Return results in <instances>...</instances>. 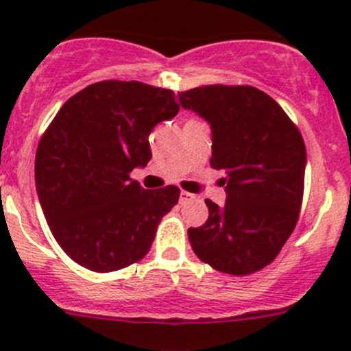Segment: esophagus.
Masks as SVG:
<instances>
[{
    "mask_svg": "<svg viewBox=\"0 0 351 351\" xmlns=\"http://www.w3.org/2000/svg\"><path fill=\"white\" fill-rule=\"evenodd\" d=\"M193 198H195V195H192V193L182 192V193H180V204L185 205V204H189V202H192Z\"/></svg>",
    "mask_w": 351,
    "mask_h": 351,
    "instance_id": "esophagus-1",
    "label": "esophagus"
}]
</instances>
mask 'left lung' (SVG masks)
<instances>
[{
  "label": "left lung",
  "instance_id": "obj_1",
  "mask_svg": "<svg viewBox=\"0 0 351 351\" xmlns=\"http://www.w3.org/2000/svg\"><path fill=\"white\" fill-rule=\"evenodd\" d=\"M178 97L210 123V166L226 173L228 193L224 207L205 200L207 222L189 229L193 253L222 274H254L277 258L295 229L306 173L302 136L254 86L205 84Z\"/></svg>",
  "mask_w": 351,
  "mask_h": 351
}]
</instances>
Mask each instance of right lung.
Instances as JSON below:
<instances>
[{
    "label": "right lung",
    "mask_w": 351,
    "mask_h": 351,
    "mask_svg": "<svg viewBox=\"0 0 351 351\" xmlns=\"http://www.w3.org/2000/svg\"><path fill=\"white\" fill-rule=\"evenodd\" d=\"M180 112L175 93L141 81H100L71 97L37 146L35 186L52 236L98 274L143 260L180 189L144 190L130 173L151 159L149 134Z\"/></svg>",
    "instance_id": "obj_1"
}]
</instances>
